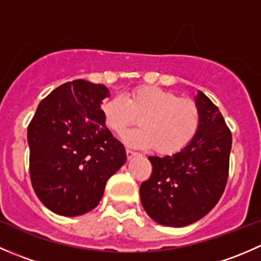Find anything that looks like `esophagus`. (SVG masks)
<instances>
[{
	"label": "esophagus",
	"instance_id": "obj_1",
	"mask_svg": "<svg viewBox=\"0 0 261 261\" xmlns=\"http://www.w3.org/2000/svg\"><path fill=\"white\" fill-rule=\"evenodd\" d=\"M126 155H127V159H133V158L136 155V152L130 149H126Z\"/></svg>",
	"mask_w": 261,
	"mask_h": 261
}]
</instances>
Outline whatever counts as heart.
I'll return each instance as SVG.
<instances>
[{
  "label": "heart",
  "instance_id": "obj_1",
  "mask_svg": "<svg viewBox=\"0 0 261 261\" xmlns=\"http://www.w3.org/2000/svg\"><path fill=\"white\" fill-rule=\"evenodd\" d=\"M101 114L105 125L116 135L125 133L139 117L141 127L126 133L123 141L140 149L155 147L160 154H175L188 146L201 125L196 102L154 86H141L123 97L105 99Z\"/></svg>",
  "mask_w": 261,
  "mask_h": 261
}]
</instances>
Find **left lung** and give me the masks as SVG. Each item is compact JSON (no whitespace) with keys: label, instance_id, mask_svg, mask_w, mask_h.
<instances>
[{"label":"left lung","instance_id":"obj_1","mask_svg":"<svg viewBox=\"0 0 261 261\" xmlns=\"http://www.w3.org/2000/svg\"><path fill=\"white\" fill-rule=\"evenodd\" d=\"M194 101L201 112L197 135L175 154L149 156L151 175L140 186L144 210L160 225L184 227L197 222L217 204L227 183L231 131L203 92Z\"/></svg>","mask_w":261,"mask_h":261}]
</instances>
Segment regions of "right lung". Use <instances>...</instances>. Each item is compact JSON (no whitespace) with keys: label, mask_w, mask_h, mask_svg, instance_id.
Wrapping results in <instances>:
<instances>
[{"label":"right lung","mask_w":261,"mask_h":261,"mask_svg":"<svg viewBox=\"0 0 261 261\" xmlns=\"http://www.w3.org/2000/svg\"><path fill=\"white\" fill-rule=\"evenodd\" d=\"M106 97L103 84L67 82L39 103L29 123L31 184L41 203L57 215L92 211L109 178L127 159L102 118Z\"/></svg>","instance_id":"obj_1"}]
</instances>
